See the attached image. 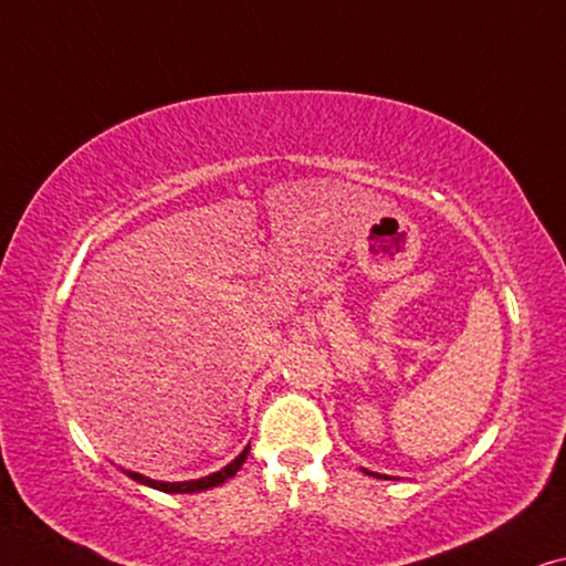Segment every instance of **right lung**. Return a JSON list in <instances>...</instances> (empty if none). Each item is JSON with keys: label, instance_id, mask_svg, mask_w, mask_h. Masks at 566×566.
Returning <instances> with one entry per match:
<instances>
[{"label": "right lung", "instance_id": "right-lung-1", "mask_svg": "<svg viewBox=\"0 0 566 566\" xmlns=\"http://www.w3.org/2000/svg\"><path fill=\"white\" fill-rule=\"evenodd\" d=\"M251 446H245V449L238 453V457L230 461V464L226 469H220V472H214L210 476H202V480H189V482H158V480H148V476L143 474H135V472H127V476H133L135 482L140 484H148V488L154 490H161V492H202V490H210V488H218V484H222L226 480H230V476H235L238 469L243 467L245 457H249Z\"/></svg>", "mask_w": 566, "mask_h": 566}]
</instances>
